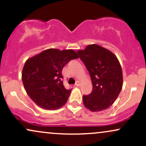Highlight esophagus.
<instances>
[{"instance_id": "esophagus-1", "label": "esophagus", "mask_w": 146, "mask_h": 146, "mask_svg": "<svg viewBox=\"0 0 146 146\" xmlns=\"http://www.w3.org/2000/svg\"><path fill=\"white\" fill-rule=\"evenodd\" d=\"M75 86H80V82H77L75 84Z\"/></svg>"}]
</instances>
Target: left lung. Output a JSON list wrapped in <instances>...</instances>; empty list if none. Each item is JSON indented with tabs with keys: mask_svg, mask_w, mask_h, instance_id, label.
Returning a JSON list of instances; mask_svg holds the SVG:
<instances>
[{
	"mask_svg": "<svg viewBox=\"0 0 146 146\" xmlns=\"http://www.w3.org/2000/svg\"><path fill=\"white\" fill-rule=\"evenodd\" d=\"M89 72L93 90L84 95V105L92 112L108 108L117 100L123 86L121 64L115 54L98 44H89L77 51Z\"/></svg>",
	"mask_w": 146,
	"mask_h": 146,
	"instance_id": "1",
	"label": "left lung"
}]
</instances>
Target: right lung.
Segmentation results:
<instances>
[{
  "mask_svg": "<svg viewBox=\"0 0 146 146\" xmlns=\"http://www.w3.org/2000/svg\"><path fill=\"white\" fill-rule=\"evenodd\" d=\"M78 58L73 49L48 48L25 62L22 80L27 93L37 106L53 110L66 103L71 90L64 86L62 71L70 60Z\"/></svg>",
  "mask_w": 146,
  "mask_h": 146,
  "instance_id": "add662e5",
  "label": "right lung"
}]
</instances>
